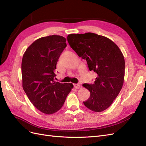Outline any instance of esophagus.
Segmentation results:
<instances>
[{
	"instance_id": "1",
	"label": "esophagus",
	"mask_w": 146,
	"mask_h": 146,
	"mask_svg": "<svg viewBox=\"0 0 146 146\" xmlns=\"http://www.w3.org/2000/svg\"><path fill=\"white\" fill-rule=\"evenodd\" d=\"M74 86L75 88H76V89H78V88H80V85H79V84H74Z\"/></svg>"
}]
</instances>
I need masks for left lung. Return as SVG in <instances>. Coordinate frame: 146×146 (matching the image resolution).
<instances>
[{
  "instance_id": "1",
  "label": "left lung",
  "mask_w": 146,
  "mask_h": 146,
  "mask_svg": "<svg viewBox=\"0 0 146 146\" xmlns=\"http://www.w3.org/2000/svg\"><path fill=\"white\" fill-rule=\"evenodd\" d=\"M67 39L78 56L86 60L90 71L97 73L94 84H83L90 92L84 105L95 112L104 111L123 86L125 60L121 50L111 39L93 33L70 34Z\"/></svg>"
}]
</instances>
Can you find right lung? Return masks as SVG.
<instances>
[{
    "instance_id": "right-lung-1",
    "label": "right lung",
    "mask_w": 146,
    "mask_h": 146,
    "mask_svg": "<svg viewBox=\"0 0 146 146\" xmlns=\"http://www.w3.org/2000/svg\"><path fill=\"white\" fill-rule=\"evenodd\" d=\"M59 35L42 37L24 52L22 60L23 88L32 104L47 114L58 111L74 86L54 80L57 61L66 44Z\"/></svg>"
}]
</instances>
